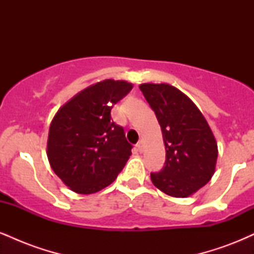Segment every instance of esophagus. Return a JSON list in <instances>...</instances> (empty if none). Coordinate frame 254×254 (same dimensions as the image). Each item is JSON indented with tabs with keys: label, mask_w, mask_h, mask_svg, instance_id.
Here are the masks:
<instances>
[{
	"label": "esophagus",
	"mask_w": 254,
	"mask_h": 254,
	"mask_svg": "<svg viewBox=\"0 0 254 254\" xmlns=\"http://www.w3.org/2000/svg\"><path fill=\"white\" fill-rule=\"evenodd\" d=\"M136 148H137V150L139 151V153H143V150H144V143H143V141H139L138 143L136 144Z\"/></svg>",
	"instance_id": "esophagus-1"
}]
</instances>
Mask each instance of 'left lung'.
<instances>
[{"mask_svg":"<svg viewBox=\"0 0 254 254\" xmlns=\"http://www.w3.org/2000/svg\"><path fill=\"white\" fill-rule=\"evenodd\" d=\"M161 127L166 161L151 182L172 197H189L211 179L217 160V144L197 106L167 83L139 86Z\"/></svg>","mask_w":254,"mask_h":254,"instance_id":"8db88e82","label":"left lung"}]
</instances>
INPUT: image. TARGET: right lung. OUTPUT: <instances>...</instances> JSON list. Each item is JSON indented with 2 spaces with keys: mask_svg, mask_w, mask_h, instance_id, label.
Masks as SVG:
<instances>
[{
  "mask_svg": "<svg viewBox=\"0 0 254 254\" xmlns=\"http://www.w3.org/2000/svg\"><path fill=\"white\" fill-rule=\"evenodd\" d=\"M132 84L105 80L75 95L52 119L48 139L51 168L76 193L103 190L121 173L132 145L111 110Z\"/></svg>",
  "mask_w": 254,
  "mask_h": 254,
  "instance_id": "add662e5",
  "label": "right lung"
}]
</instances>
